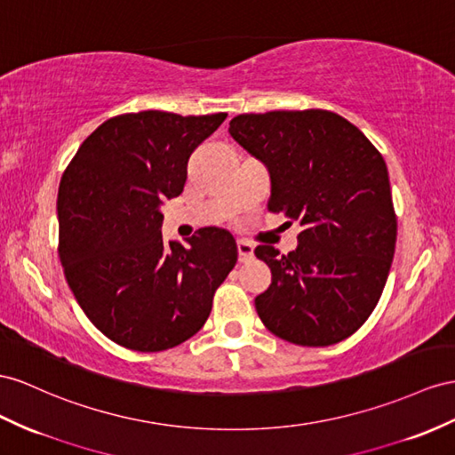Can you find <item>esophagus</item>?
<instances>
[{
  "label": "esophagus",
  "mask_w": 455,
  "mask_h": 455,
  "mask_svg": "<svg viewBox=\"0 0 455 455\" xmlns=\"http://www.w3.org/2000/svg\"><path fill=\"white\" fill-rule=\"evenodd\" d=\"M236 248H238V261L240 263H246L253 258V246L246 240H238L236 242Z\"/></svg>",
  "instance_id": "esophagus-1"
}]
</instances>
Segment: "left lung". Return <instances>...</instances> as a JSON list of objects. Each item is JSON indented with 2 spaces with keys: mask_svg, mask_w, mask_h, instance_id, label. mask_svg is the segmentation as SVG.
<instances>
[{
  "mask_svg": "<svg viewBox=\"0 0 455 455\" xmlns=\"http://www.w3.org/2000/svg\"><path fill=\"white\" fill-rule=\"evenodd\" d=\"M228 132L269 169V212L301 227L288 255L255 248L273 275L255 298L259 319L298 346L346 340L379 304L398 235L380 151L324 109L238 115Z\"/></svg>",
  "mask_w": 455,
  "mask_h": 455,
  "instance_id": "1",
  "label": "left lung"
}]
</instances>
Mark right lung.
Returning <instances> with one entry per match:
<instances>
[{
    "instance_id": "right-lung-1",
    "label": "right lung",
    "mask_w": 455,
    "mask_h": 455,
    "mask_svg": "<svg viewBox=\"0 0 455 455\" xmlns=\"http://www.w3.org/2000/svg\"><path fill=\"white\" fill-rule=\"evenodd\" d=\"M227 113H124L92 132L65 169L57 217L68 288L94 327L134 352L188 340L238 259L230 232L209 227L163 242L159 207L182 194L192 151Z\"/></svg>"
}]
</instances>
